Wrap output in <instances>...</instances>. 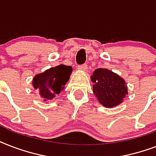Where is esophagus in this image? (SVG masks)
Here are the masks:
<instances>
[{
	"label": "esophagus",
	"instance_id": "obj_1",
	"mask_svg": "<svg viewBox=\"0 0 156 156\" xmlns=\"http://www.w3.org/2000/svg\"><path fill=\"white\" fill-rule=\"evenodd\" d=\"M78 69H81V70H86L87 69V65H86V64H83V65H81V66H78Z\"/></svg>",
	"mask_w": 156,
	"mask_h": 156
}]
</instances>
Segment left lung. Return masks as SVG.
<instances>
[{
    "instance_id": "obj_1",
    "label": "left lung",
    "mask_w": 156,
    "mask_h": 156,
    "mask_svg": "<svg viewBox=\"0 0 156 156\" xmlns=\"http://www.w3.org/2000/svg\"><path fill=\"white\" fill-rule=\"evenodd\" d=\"M90 79L94 83L93 92L95 97L106 108L117 106L128 95L125 80L108 69H95Z\"/></svg>"
}]
</instances>
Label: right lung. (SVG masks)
Returning <instances> with one entry per match:
<instances>
[{"mask_svg": "<svg viewBox=\"0 0 156 156\" xmlns=\"http://www.w3.org/2000/svg\"><path fill=\"white\" fill-rule=\"evenodd\" d=\"M73 69L71 66L60 65L39 73L33 78L32 84L39 90L44 101L47 102L56 97L64 90V86L69 79Z\"/></svg>", "mask_w": 156, "mask_h": 156, "instance_id": "obj_1", "label": "right lung"}]
</instances>
